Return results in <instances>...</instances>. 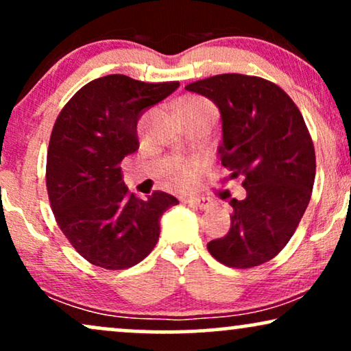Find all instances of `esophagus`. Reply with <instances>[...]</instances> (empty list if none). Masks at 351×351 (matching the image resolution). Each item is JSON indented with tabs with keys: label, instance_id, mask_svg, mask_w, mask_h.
<instances>
[{
	"label": "esophagus",
	"instance_id": "1",
	"mask_svg": "<svg viewBox=\"0 0 351 351\" xmlns=\"http://www.w3.org/2000/svg\"><path fill=\"white\" fill-rule=\"evenodd\" d=\"M186 202H188L191 207L201 208V210H206V208L212 207V199L208 197H189Z\"/></svg>",
	"mask_w": 351,
	"mask_h": 351
}]
</instances>
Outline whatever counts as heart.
<instances>
[{
    "label": "heart",
    "mask_w": 351,
    "mask_h": 351,
    "mask_svg": "<svg viewBox=\"0 0 351 351\" xmlns=\"http://www.w3.org/2000/svg\"><path fill=\"white\" fill-rule=\"evenodd\" d=\"M176 113L186 114V117H208L214 119L217 114V110L214 104L204 99L199 95H186L183 99L178 100L176 104ZM199 171L197 162H184L178 163L171 168L170 178L173 183L180 188H186L193 183Z\"/></svg>",
    "instance_id": "heart-1"
}]
</instances>
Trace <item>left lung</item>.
<instances>
[{
	"label": "left lung",
	"instance_id": "1",
	"mask_svg": "<svg viewBox=\"0 0 351 351\" xmlns=\"http://www.w3.org/2000/svg\"><path fill=\"white\" fill-rule=\"evenodd\" d=\"M186 88L219 106L221 165L246 189L243 201H230V232L207 250L233 269L267 263L293 237L313 194L316 154L303 114L285 90L257 76L219 74Z\"/></svg>",
	"mask_w": 351,
	"mask_h": 351
}]
</instances>
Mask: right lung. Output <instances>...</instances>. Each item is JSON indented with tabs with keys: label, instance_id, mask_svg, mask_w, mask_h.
Returning a JSON list of instances; mask_svg holds the SVG:
<instances>
[{
	"label": "right lung",
	"instance_id": "obj_1",
	"mask_svg": "<svg viewBox=\"0 0 351 351\" xmlns=\"http://www.w3.org/2000/svg\"><path fill=\"white\" fill-rule=\"evenodd\" d=\"M180 87L123 74L90 81L71 97L53 126L47 191L58 227L84 259L106 270L139 264L158 241V220L178 199L154 191L139 199L119 163L139 149L137 121Z\"/></svg>",
	"mask_w": 351,
	"mask_h": 351
}]
</instances>
